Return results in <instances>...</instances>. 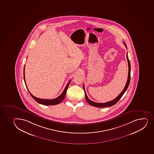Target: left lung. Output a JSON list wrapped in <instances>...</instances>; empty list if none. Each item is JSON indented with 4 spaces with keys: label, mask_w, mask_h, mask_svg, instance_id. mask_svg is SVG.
Listing matches in <instances>:
<instances>
[{
    "label": "left lung",
    "mask_w": 154,
    "mask_h": 154,
    "mask_svg": "<svg viewBox=\"0 0 154 154\" xmlns=\"http://www.w3.org/2000/svg\"><path fill=\"white\" fill-rule=\"evenodd\" d=\"M124 45H125L126 48H127V46H126L125 43H124ZM126 57H127V62H128V79H127V82H126V84L125 86L124 87V88L122 92H121V94L116 98H115L114 100H112L109 101V102H106V103H99L93 102L92 100H89V98L87 97V94H86L85 91V87H84V85H83V89H84V92H85V97L87 103H89V105L92 106L97 107V108L109 107V106H112L113 105H115L119 101V100L121 98L122 95H123L125 93V92L127 90V88L128 87L129 83H130V71H131V68H130V61L129 60L127 53V54H126Z\"/></svg>",
    "instance_id": "1"
}]
</instances>
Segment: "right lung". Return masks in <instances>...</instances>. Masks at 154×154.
I'll list each match as a JSON object with an SVG mask.
<instances>
[{
    "label": "right lung",
    "mask_w": 154,
    "mask_h": 154,
    "mask_svg": "<svg viewBox=\"0 0 154 154\" xmlns=\"http://www.w3.org/2000/svg\"><path fill=\"white\" fill-rule=\"evenodd\" d=\"M24 81H25L26 86L27 87V89H28L29 94H30V95H31V97H33L34 100H35V101H36L38 103H40V104L43 105H48V106H49H49H52V105H57V104L60 103L63 100V99L65 97V96H66V92H67V89L68 88L69 85V84H70V82L71 81V80L68 83V84H67V85H66L65 89L63 90V92H62V94L59 97H57V98H54V99L47 100V99H41V98L36 97L32 95V94H31L30 91H29L28 89L27 88V85H26V84L25 77V66H24Z\"/></svg>",
    "instance_id": "obj_1"
}]
</instances>
